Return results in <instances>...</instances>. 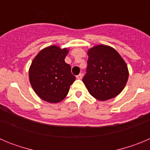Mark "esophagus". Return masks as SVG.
Instances as JSON below:
<instances>
[{"label":"esophagus","instance_id":"34e87169","mask_svg":"<svg viewBox=\"0 0 150 150\" xmlns=\"http://www.w3.org/2000/svg\"><path fill=\"white\" fill-rule=\"evenodd\" d=\"M76 78L79 79H81L82 78H83V74H79V75H77V76H76Z\"/></svg>","mask_w":150,"mask_h":150}]
</instances>
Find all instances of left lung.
Masks as SVG:
<instances>
[{
	"mask_svg": "<svg viewBox=\"0 0 150 150\" xmlns=\"http://www.w3.org/2000/svg\"><path fill=\"white\" fill-rule=\"evenodd\" d=\"M88 55L83 82L90 95L99 100H109L119 95L128 78V67L121 55L105 45L94 46Z\"/></svg>",
	"mask_w": 150,
	"mask_h": 150,
	"instance_id": "1",
	"label": "left lung"
}]
</instances>
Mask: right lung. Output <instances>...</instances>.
Returning <instances> with one entry per match:
<instances>
[{"instance_id": "add662e5", "label": "right lung", "mask_w": 150, "mask_h": 150, "mask_svg": "<svg viewBox=\"0 0 150 150\" xmlns=\"http://www.w3.org/2000/svg\"><path fill=\"white\" fill-rule=\"evenodd\" d=\"M67 49L51 46L41 50L33 60L29 79L36 94L43 100L58 103L68 93L76 77L70 64L64 62Z\"/></svg>"}]
</instances>
